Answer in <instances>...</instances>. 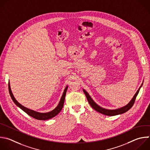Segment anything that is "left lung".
<instances>
[{
  "label": "left lung",
  "instance_id": "left-lung-1",
  "mask_svg": "<svg viewBox=\"0 0 150 150\" xmlns=\"http://www.w3.org/2000/svg\"><path fill=\"white\" fill-rule=\"evenodd\" d=\"M142 85V83L141 84V85L140 86V87L139 88V89H138V91H137V92L135 93V94L134 95V96H133V98H132V99L130 101V102L127 105H126L125 106H124L123 107H121V108H118V109H115V110H108V109H105V108L101 107L100 106H99L98 104H96L93 101V100L92 99V98L90 96L89 93L85 89H83V91L84 93L86 95V97L87 98V100H88V103H89L90 105L92 107V108L93 109H94L97 112L101 113V114H103L104 115H105L114 116V115H120V114H124V113L126 112L133 106V105L134 104V102L135 101V98H136V97H137V96Z\"/></svg>",
  "mask_w": 150,
  "mask_h": 150
}]
</instances>
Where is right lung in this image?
<instances>
[{
	"instance_id": "right-lung-1",
	"label": "right lung",
	"mask_w": 150,
	"mask_h": 150,
	"mask_svg": "<svg viewBox=\"0 0 150 150\" xmlns=\"http://www.w3.org/2000/svg\"><path fill=\"white\" fill-rule=\"evenodd\" d=\"M68 86H66V88L64 89V91L63 92V94L61 98V99L59 101V103L58 104V105H57V107L53 110L52 111H50V112H45V113H42V112H39L37 111H35L33 110H30L29 108H27L26 107H25L24 106L22 105L20 103H19L16 99L15 98L12 92L11 91V86H10V83L9 82V93L13 101L14 102V103L18 107H19L21 110H22L24 112H25L27 114H28L29 115H30V117H33V118H35L36 120H47L49 119H51L54 117H55L57 114H58L61 110L63 108L64 106V101H65V95H66V93H67V91L68 89Z\"/></svg>"
}]
</instances>
